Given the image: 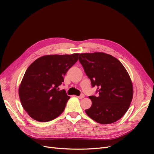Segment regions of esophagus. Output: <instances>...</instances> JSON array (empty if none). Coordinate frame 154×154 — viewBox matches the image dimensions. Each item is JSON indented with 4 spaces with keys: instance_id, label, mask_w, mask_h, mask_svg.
<instances>
[{
    "instance_id": "esophagus-1",
    "label": "esophagus",
    "mask_w": 154,
    "mask_h": 154,
    "mask_svg": "<svg viewBox=\"0 0 154 154\" xmlns=\"http://www.w3.org/2000/svg\"><path fill=\"white\" fill-rule=\"evenodd\" d=\"M79 99H82V98H83V97H85V96H84V94H81L80 96H77Z\"/></svg>"
}]
</instances>
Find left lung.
Here are the masks:
<instances>
[{
  "label": "left lung",
  "instance_id": "1",
  "mask_svg": "<svg viewBox=\"0 0 154 154\" xmlns=\"http://www.w3.org/2000/svg\"><path fill=\"white\" fill-rule=\"evenodd\" d=\"M79 61L99 94L89 96L92 106L86 114L100 124L117 122L127 112L133 97L127 71L117 58L105 53H81Z\"/></svg>",
  "mask_w": 154,
  "mask_h": 154
}]
</instances>
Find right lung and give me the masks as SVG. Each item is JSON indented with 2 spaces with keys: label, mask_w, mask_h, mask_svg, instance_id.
Masks as SVG:
<instances>
[{
  "label": "right lung",
  "mask_w": 154,
  "mask_h": 154,
  "mask_svg": "<svg viewBox=\"0 0 154 154\" xmlns=\"http://www.w3.org/2000/svg\"><path fill=\"white\" fill-rule=\"evenodd\" d=\"M79 53L45 55L27 69L18 88L24 109L31 118L48 122L61 114L70 97L58 91L63 76L78 60Z\"/></svg>",
  "instance_id": "obj_1"
}]
</instances>
